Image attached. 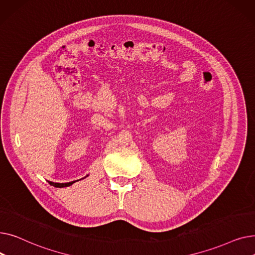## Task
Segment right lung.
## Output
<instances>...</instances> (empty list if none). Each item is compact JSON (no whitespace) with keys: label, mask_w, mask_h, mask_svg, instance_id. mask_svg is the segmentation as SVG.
I'll return each mask as SVG.
<instances>
[{"label":"right lung","mask_w":255,"mask_h":255,"mask_svg":"<svg viewBox=\"0 0 255 255\" xmlns=\"http://www.w3.org/2000/svg\"><path fill=\"white\" fill-rule=\"evenodd\" d=\"M76 181H73V182H69V183H53V182H49L48 183L53 186V187H58V188H63V187H68V186H71L73 183H75Z\"/></svg>","instance_id":"add662e5"}]
</instances>
